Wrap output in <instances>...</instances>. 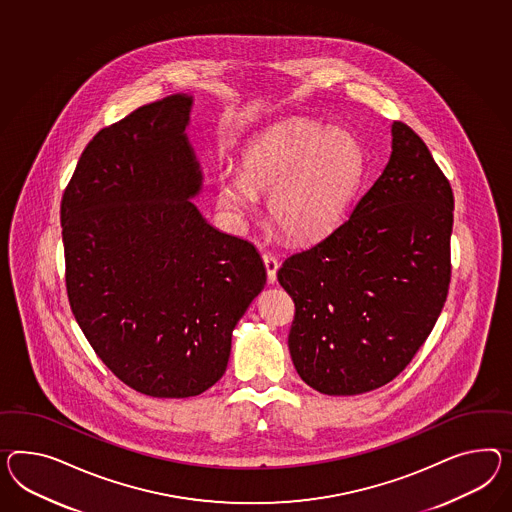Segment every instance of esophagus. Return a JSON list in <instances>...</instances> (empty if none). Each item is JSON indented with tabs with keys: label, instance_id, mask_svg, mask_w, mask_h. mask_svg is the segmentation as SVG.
Masks as SVG:
<instances>
[{
	"label": "esophagus",
	"instance_id": "esophagus-1",
	"mask_svg": "<svg viewBox=\"0 0 512 512\" xmlns=\"http://www.w3.org/2000/svg\"><path fill=\"white\" fill-rule=\"evenodd\" d=\"M263 265L267 269V282L275 284L276 271H278V260L273 254H263Z\"/></svg>",
	"mask_w": 512,
	"mask_h": 512
}]
</instances>
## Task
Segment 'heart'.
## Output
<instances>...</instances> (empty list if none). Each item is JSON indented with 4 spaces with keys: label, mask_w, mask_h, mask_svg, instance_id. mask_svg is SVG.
<instances>
[{
    "label": "heart",
    "mask_w": 512,
    "mask_h": 512,
    "mask_svg": "<svg viewBox=\"0 0 512 512\" xmlns=\"http://www.w3.org/2000/svg\"><path fill=\"white\" fill-rule=\"evenodd\" d=\"M364 169L353 133L293 118L254 137L241 172L219 178V204L241 221L267 193L269 219L293 241H314L340 223Z\"/></svg>",
    "instance_id": "obj_1"
}]
</instances>
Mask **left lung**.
Returning <instances> with one entry per match:
<instances>
[{
	"label": "left lung",
	"instance_id": "8db88e82",
	"mask_svg": "<svg viewBox=\"0 0 512 512\" xmlns=\"http://www.w3.org/2000/svg\"><path fill=\"white\" fill-rule=\"evenodd\" d=\"M453 191L420 135L392 124V154L351 217L289 256L293 366L327 395L394 380L431 334L451 280Z\"/></svg>",
	"mask_w": 512,
	"mask_h": 512
}]
</instances>
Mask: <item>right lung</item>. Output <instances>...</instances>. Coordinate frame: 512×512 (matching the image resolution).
<instances>
[{"mask_svg":"<svg viewBox=\"0 0 512 512\" xmlns=\"http://www.w3.org/2000/svg\"><path fill=\"white\" fill-rule=\"evenodd\" d=\"M191 105L172 94L100 130L61 200L72 314L118 379L159 399L223 377L232 330L267 280L256 247L189 200L202 189Z\"/></svg>","mask_w":512,"mask_h":512,"instance_id":"right-lung-1","label":"right lung"}]
</instances>
